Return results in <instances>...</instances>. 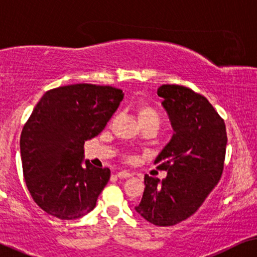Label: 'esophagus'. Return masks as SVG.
I'll use <instances>...</instances> for the list:
<instances>
[{"label":"esophagus","instance_id":"esophagus-1","mask_svg":"<svg viewBox=\"0 0 257 257\" xmlns=\"http://www.w3.org/2000/svg\"><path fill=\"white\" fill-rule=\"evenodd\" d=\"M132 173L125 172V170H122V172L117 173V177L118 179H128V177H132Z\"/></svg>","mask_w":257,"mask_h":257}]
</instances>
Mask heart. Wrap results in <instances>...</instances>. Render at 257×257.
Masks as SVG:
<instances>
[{"label":"heart","mask_w":257,"mask_h":257,"mask_svg":"<svg viewBox=\"0 0 257 257\" xmlns=\"http://www.w3.org/2000/svg\"><path fill=\"white\" fill-rule=\"evenodd\" d=\"M138 119L140 123L148 122V121H155L160 122V116L157 114L155 109H153L149 105H141L138 109Z\"/></svg>","instance_id":"1"}]
</instances>
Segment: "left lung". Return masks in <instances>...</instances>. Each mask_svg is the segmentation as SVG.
Segmentation results:
<instances>
[{
    "instance_id": "8db88e82",
    "label": "left lung",
    "mask_w": 257,
    "mask_h": 257,
    "mask_svg": "<svg viewBox=\"0 0 257 257\" xmlns=\"http://www.w3.org/2000/svg\"><path fill=\"white\" fill-rule=\"evenodd\" d=\"M174 134L154 161L166 170L160 181L145 175L136 213L167 227L191 216L221 179L227 147L224 121L209 101L189 88L163 84L157 89Z\"/></svg>"
}]
</instances>
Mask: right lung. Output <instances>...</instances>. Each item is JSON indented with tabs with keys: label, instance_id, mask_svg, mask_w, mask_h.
I'll return each instance as SVG.
<instances>
[{
	"label": "right lung",
	"instance_id": "add662e5",
	"mask_svg": "<svg viewBox=\"0 0 257 257\" xmlns=\"http://www.w3.org/2000/svg\"><path fill=\"white\" fill-rule=\"evenodd\" d=\"M122 100L121 89L78 83L51 89L34 108L20 149L27 188L47 214L75 220L96 206L110 170L84 161L83 146L103 131Z\"/></svg>",
	"mask_w": 257,
	"mask_h": 257
}]
</instances>
